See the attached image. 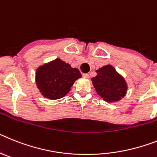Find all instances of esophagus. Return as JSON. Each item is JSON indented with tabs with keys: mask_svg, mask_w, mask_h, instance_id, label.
Segmentation results:
<instances>
[{
	"mask_svg": "<svg viewBox=\"0 0 157 157\" xmlns=\"http://www.w3.org/2000/svg\"><path fill=\"white\" fill-rule=\"evenodd\" d=\"M83 77H84V78H86V79H88L89 78V74H88V73H84V74H83Z\"/></svg>",
	"mask_w": 157,
	"mask_h": 157,
	"instance_id": "esophagus-1",
	"label": "esophagus"
}]
</instances>
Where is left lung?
<instances>
[{
	"label": "left lung",
	"instance_id": "1",
	"mask_svg": "<svg viewBox=\"0 0 157 157\" xmlns=\"http://www.w3.org/2000/svg\"><path fill=\"white\" fill-rule=\"evenodd\" d=\"M97 75L92 81L95 91L103 100L114 103L122 99L127 92V83L111 65H107L95 71Z\"/></svg>",
	"mask_w": 157,
	"mask_h": 157
}]
</instances>
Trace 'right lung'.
I'll use <instances>...</instances> for the list:
<instances>
[{"label":"right lung","instance_id":"add662e5","mask_svg":"<svg viewBox=\"0 0 157 157\" xmlns=\"http://www.w3.org/2000/svg\"><path fill=\"white\" fill-rule=\"evenodd\" d=\"M80 77L79 69L56 58L37 68L35 83L43 96L49 99H58L69 93L75 81Z\"/></svg>","mask_w":157,"mask_h":157}]
</instances>
